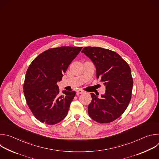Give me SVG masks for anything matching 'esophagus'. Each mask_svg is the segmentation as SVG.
I'll list each match as a JSON object with an SVG mask.
<instances>
[{"mask_svg": "<svg viewBox=\"0 0 159 159\" xmlns=\"http://www.w3.org/2000/svg\"><path fill=\"white\" fill-rule=\"evenodd\" d=\"M83 93H84V91L82 90H77V94H82Z\"/></svg>", "mask_w": 159, "mask_h": 159, "instance_id": "esophagus-1", "label": "esophagus"}]
</instances>
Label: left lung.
<instances>
[{"label": "left lung", "instance_id": "left-lung-1", "mask_svg": "<svg viewBox=\"0 0 159 159\" xmlns=\"http://www.w3.org/2000/svg\"><path fill=\"white\" fill-rule=\"evenodd\" d=\"M82 52L92 60L97 78L106 86L105 94L101 98L90 93L92 101L88 106V114L98 123L115 121L131 100L133 81L130 67L117 53L107 49L88 47Z\"/></svg>", "mask_w": 159, "mask_h": 159}]
</instances>
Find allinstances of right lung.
Returning <instances> with one entry per match:
<instances>
[{"mask_svg": "<svg viewBox=\"0 0 159 159\" xmlns=\"http://www.w3.org/2000/svg\"><path fill=\"white\" fill-rule=\"evenodd\" d=\"M82 47H61L41 53L30 64L23 85L27 104L41 123L55 125L66 116L75 92L63 90L57 82Z\"/></svg>", "mask_w": 159, "mask_h": 159, "instance_id": "obj_1", "label": "right lung"}]
</instances>
